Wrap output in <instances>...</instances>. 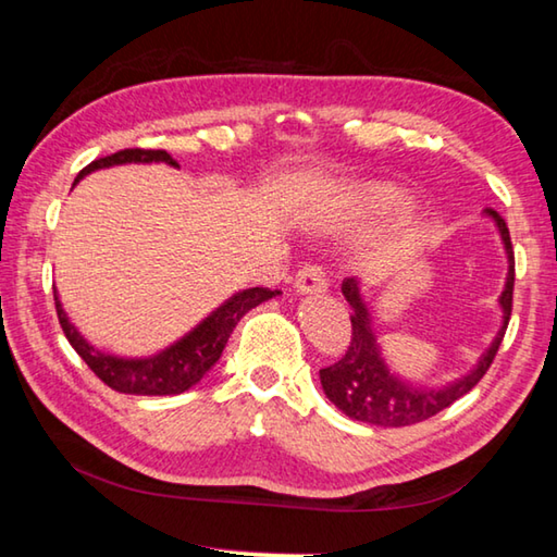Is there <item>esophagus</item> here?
Segmentation results:
<instances>
[{"label":"esophagus","instance_id":"obj_1","mask_svg":"<svg viewBox=\"0 0 557 557\" xmlns=\"http://www.w3.org/2000/svg\"><path fill=\"white\" fill-rule=\"evenodd\" d=\"M295 289L299 295H324L329 289L326 272L319 265H305L295 275Z\"/></svg>","mask_w":557,"mask_h":557}]
</instances>
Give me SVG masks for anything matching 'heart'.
<instances>
[{
    "label": "heart",
    "instance_id": "b5f03b06",
    "mask_svg": "<svg viewBox=\"0 0 557 557\" xmlns=\"http://www.w3.org/2000/svg\"><path fill=\"white\" fill-rule=\"evenodd\" d=\"M363 203L366 209L375 213H395L408 201H405V196H400L398 191H393V188H371V191L363 196Z\"/></svg>",
    "mask_w": 557,
    "mask_h": 557
}]
</instances>
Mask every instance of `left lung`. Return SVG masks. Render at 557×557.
Instances as JSON below:
<instances>
[{
	"mask_svg": "<svg viewBox=\"0 0 557 557\" xmlns=\"http://www.w3.org/2000/svg\"><path fill=\"white\" fill-rule=\"evenodd\" d=\"M486 215H492L502 233L506 256H508V277L506 287L502 292L498 305L504 309V324L498 329L494 344L488 351L479 358L476 369L467 373L465 379L445 385V388L428 391L414 388V385L405 383L388 371V366L381 358L379 344H375V334L371 329V312L363 305L361 292H358L356 280H346L342 292L348 305H351V344H348L346 354L338 358L334 366L319 371L322 379V388L326 398L332 400L338 410L348 418L369 422V425L381 428H405L414 425L437 414L440 410L449 408L451 403L467 395L474 385L484 379V373L492 366L498 346L504 342L508 319H511L513 307V280H516V260L511 248V235H508L506 221L494 209H486Z\"/></svg>",
	"mask_w": 557,
	"mask_h": 557,
	"instance_id": "8db88e82",
	"label": "left lung"
}]
</instances>
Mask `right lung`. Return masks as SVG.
<instances>
[{
  "mask_svg": "<svg viewBox=\"0 0 557 557\" xmlns=\"http://www.w3.org/2000/svg\"><path fill=\"white\" fill-rule=\"evenodd\" d=\"M127 162H164L176 166L174 159L169 157L164 149H122V152L96 159V162L88 164L78 176H75L73 184H78L83 176L96 172V169ZM275 295H280V292L268 287L243 289L225 301V305L215 309L211 317H206L194 332H188L182 338V342H176L174 346H169L166 351L149 358H117L96 351V348L78 334V329L69 322L55 292L53 299L55 314H59L65 338H69L71 346L75 348V354L88 363V369L96 373L102 383L110 385L112 391L132 395H178L199 383L206 371H211V366L219 361L225 344H228V336L233 334L235 324H238L252 307L262 305V301H268Z\"/></svg>",
  "mask_w": 557,
  "mask_h": 557,
  "instance_id": "add662e5",
  "label": "right lung"
}]
</instances>
